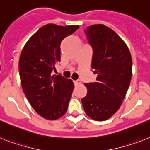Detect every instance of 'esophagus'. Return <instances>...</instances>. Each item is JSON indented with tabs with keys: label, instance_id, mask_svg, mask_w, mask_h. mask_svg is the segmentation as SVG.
<instances>
[{
	"label": "esophagus",
	"instance_id": "obj_1",
	"mask_svg": "<svg viewBox=\"0 0 150 150\" xmlns=\"http://www.w3.org/2000/svg\"><path fill=\"white\" fill-rule=\"evenodd\" d=\"M81 84V80H77V81H75V85H80Z\"/></svg>",
	"mask_w": 150,
	"mask_h": 150
}]
</instances>
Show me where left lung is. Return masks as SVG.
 I'll return each mask as SVG.
<instances>
[{
    "instance_id": "1",
    "label": "left lung",
    "mask_w": 150,
    "mask_h": 150,
    "mask_svg": "<svg viewBox=\"0 0 150 150\" xmlns=\"http://www.w3.org/2000/svg\"><path fill=\"white\" fill-rule=\"evenodd\" d=\"M93 49L91 68L96 81L85 83L86 96L81 99L85 114L104 121L121 106L132 77V57L129 48L114 30L103 24L85 30Z\"/></svg>"
}]
</instances>
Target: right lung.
I'll return each instance as SVG.
<instances>
[{
  "label": "right lung",
  "instance_id": "obj_1",
  "mask_svg": "<svg viewBox=\"0 0 150 150\" xmlns=\"http://www.w3.org/2000/svg\"><path fill=\"white\" fill-rule=\"evenodd\" d=\"M79 27L45 25L31 36L21 52L19 71L23 91L35 111L46 120H57L68 109L74 82L52 75V71L60 62L62 41Z\"/></svg>",
  "mask_w": 150,
  "mask_h": 150
}]
</instances>
